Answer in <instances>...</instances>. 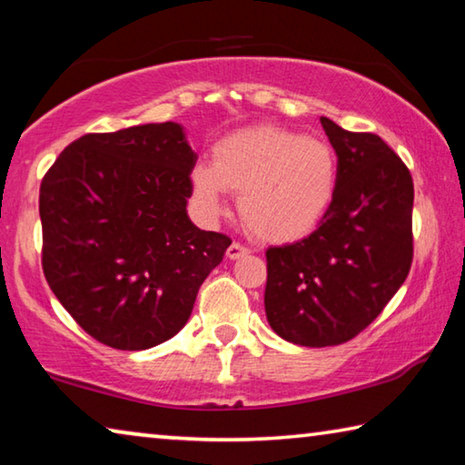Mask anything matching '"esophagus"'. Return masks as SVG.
<instances>
[{
    "label": "esophagus",
    "mask_w": 465,
    "mask_h": 465,
    "mask_svg": "<svg viewBox=\"0 0 465 465\" xmlns=\"http://www.w3.org/2000/svg\"><path fill=\"white\" fill-rule=\"evenodd\" d=\"M245 255H249V249L242 247L241 242H232V245L226 249L228 260H241V257H245Z\"/></svg>",
    "instance_id": "obj_1"
}]
</instances>
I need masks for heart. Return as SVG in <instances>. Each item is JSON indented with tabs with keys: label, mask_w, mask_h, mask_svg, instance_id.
<instances>
[{
	"label": "heart",
	"mask_w": 465,
	"mask_h": 465,
	"mask_svg": "<svg viewBox=\"0 0 465 465\" xmlns=\"http://www.w3.org/2000/svg\"><path fill=\"white\" fill-rule=\"evenodd\" d=\"M338 174V156L327 142L262 125L218 140L212 164L193 166L192 187L210 216L223 212L228 192H241L239 212L257 237L294 241L331 208Z\"/></svg>",
	"instance_id": "b5f03b06"
}]
</instances>
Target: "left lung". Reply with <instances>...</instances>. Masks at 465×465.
<instances>
[{"mask_svg":"<svg viewBox=\"0 0 465 465\" xmlns=\"http://www.w3.org/2000/svg\"><path fill=\"white\" fill-rule=\"evenodd\" d=\"M338 156V192L309 237L270 247L265 317L280 338L323 348L352 340L381 313L412 265L414 183L375 134L322 117Z\"/></svg>","mask_w":465,"mask_h":465,"instance_id":"obj_1","label":"left lung"}]
</instances>
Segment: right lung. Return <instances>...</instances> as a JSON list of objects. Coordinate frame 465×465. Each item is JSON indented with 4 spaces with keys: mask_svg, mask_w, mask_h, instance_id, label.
<instances>
[{
    "mask_svg": "<svg viewBox=\"0 0 465 465\" xmlns=\"http://www.w3.org/2000/svg\"><path fill=\"white\" fill-rule=\"evenodd\" d=\"M195 152L173 121L86 134L41 183L43 272L84 331L117 350L171 340L231 239L187 216Z\"/></svg>",
    "mask_w": 465,
    "mask_h": 465,
    "instance_id": "1",
    "label": "right lung"
}]
</instances>
